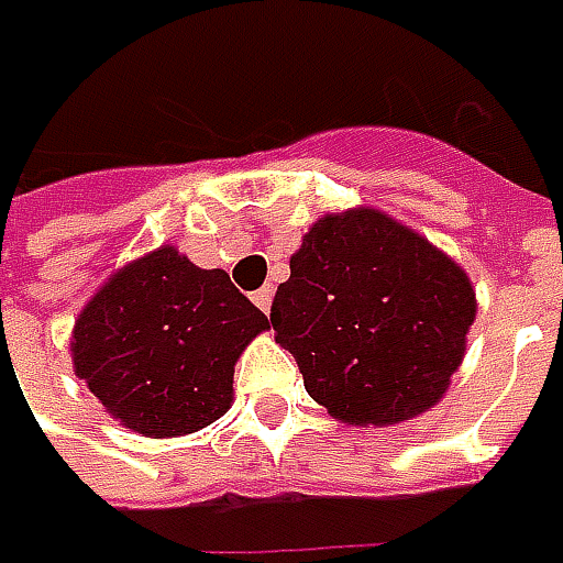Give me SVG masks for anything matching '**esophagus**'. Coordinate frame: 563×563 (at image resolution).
I'll list each match as a JSON object with an SVG mask.
<instances>
[{
  "instance_id": "1",
  "label": "esophagus",
  "mask_w": 563,
  "mask_h": 563,
  "mask_svg": "<svg viewBox=\"0 0 563 563\" xmlns=\"http://www.w3.org/2000/svg\"><path fill=\"white\" fill-rule=\"evenodd\" d=\"M263 313H269V307H272V288H260V291H253V297H250Z\"/></svg>"
}]
</instances>
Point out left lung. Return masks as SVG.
<instances>
[{
    "instance_id": "obj_1",
    "label": "left lung",
    "mask_w": 563,
    "mask_h": 563,
    "mask_svg": "<svg viewBox=\"0 0 563 563\" xmlns=\"http://www.w3.org/2000/svg\"><path fill=\"white\" fill-rule=\"evenodd\" d=\"M473 316L457 263L376 209H351L310 228L269 319L310 398L344 422L391 426L442 398Z\"/></svg>"
}]
</instances>
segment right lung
Returning a JSON list of instances; mask_svg holds the SVG:
<instances>
[{
  "mask_svg": "<svg viewBox=\"0 0 563 563\" xmlns=\"http://www.w3.org/2000/svg\"><path fill=\"white\" fill-rule=\"evenodd\" d=\"M269 316L222 269L159 247L121 269L75 322V373L141 435H187L231 407L241 351Z\"/></svg>",
  "mask_w": 563,
  "mask_h": 563,
  "instance_id": "1",
  "label": "right lung"
}]
</instances>
